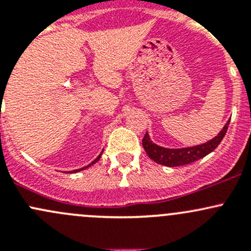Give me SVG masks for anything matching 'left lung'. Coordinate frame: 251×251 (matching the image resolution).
Instances as JSON below:
<instances>
[{
    "label": "left lung",
    "mask_w": 251,
    "mask_h": 251,
    "mask_svg": "<svg viewBox=\"0 0 251 251\" xmlns=\"http://www.w3.org/2000/svg\"><path fill=\"white\" fill-rule=\"evenodd\" d=\"M228 125L229 120L225 124V126L220 131L219 135L215 136L212 140L198 144V146L186 147V148H165V147H161L159 144L154 143L151 140V137H149L148 132L146 133V136L142 140V144H143L144 151L148 154L149 158L153 161H155L156 164L169 166V168L187 165V164L199 160V159L204 158L209 153L214 151L217 148V146L221 143V141L224 140Z\"/></svg>",
    "instance_id": "1"
}]
</instances>
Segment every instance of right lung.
Instances as JSON below:
<instances>
[{"mask_svg":"<svg viewBox=\"0 0 251 251\" xmlns=\"http://www.w3.org/2000/svg\"><path fill=\"white\" fill-rule=\"evenodd\" d=\"M102 154H103V151H102V153H100V155H98V156H97V158H96V159H95V160H93V161H92V163H91V164H88V165H87V166H85V168H81V169H77V170H74V173H77V171H81V170H85V169L90 168V166H91V165H93V164H95V163H97V161H98V160H100V156H102Z\"/></svg>","mask_w":251,"mask_h":251,"instance_id":"1","label":"right lung"}]
</instances>
